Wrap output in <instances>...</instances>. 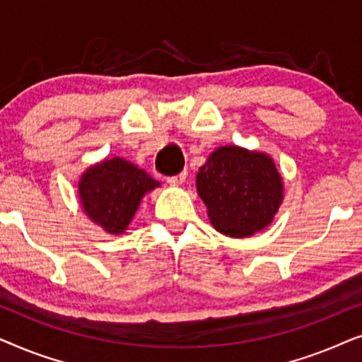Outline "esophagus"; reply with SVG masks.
Segmentation results:
<instances>
[{
    "mask_svg": "<svg viewBox=\"0 0 362 362\" xmlns=\"http://www.w3.org/2000/svg\"><path fill=\"white\" fill-rule=\"evenodd\" d=\"M185 181H186V171L180 173V175H176V176L168 177V185L170 186H181Z\"/></svg>",
    "mask_w": 362,
    "mask_h": 362,
    "instance_id": "esophagus-1",
    "label": "esophagus"
}]
</instances>
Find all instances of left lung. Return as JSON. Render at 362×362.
<instances>
[{
	"label": "left lung",
	"mask_w": 362,
	"mask_h": 362,
	"mask_svg": "<svg viewBox=\"0 0 362 362\" xmlns=\"http://www.w3.org/2000/svg\"><path fill=\"white\" fill-rule=\"evenodd\" d=\"M196 187L212 227L235 239L264 230L284 202V177L272 156L237 145L211 153Z\"/></svg>",
	"instance_id": "left-lung-1"
}]
</instances>
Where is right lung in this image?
Instances as JSON below:
<instances>
[{
	"mask_svg": "<svg viewBox=\"0 0 362 362\" xmlns=\"http://www.w3.org/2000/svg\"><path fill=\"white\" fill-rule=\"evenodd\" d=\"M160 182L145 170L120 156L88 166L78 180V201L86 216L107 234L128 229L145 194Z\"/></svg>",
	"mask_w": 362,
	"mask_h": 362,
	"instance_id": "right-lung-1",
	"label": "right lung"
}]
</instances>
